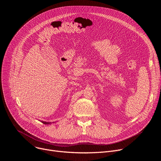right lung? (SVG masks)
<instances>
[{"instance_id": "1", "label": "right lung", "mask_w": 161, "mask_h": 161, "mask_svg": "<svg viewBox=\"0 0 161 161\" xmlns=\"http://www.w3.org/2000/svg\"><path fill=\"white\" fill-rule=\"evenodd\" d=\"M42 122V123H43L44 124H50V123H48V122H43V121H41Z\"/></svg>"}]
</instances>
